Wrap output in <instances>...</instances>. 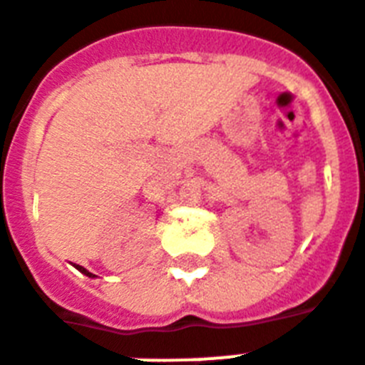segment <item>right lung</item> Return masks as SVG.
Instances as JSON below:
<instances>
[{"mask_svg":"<svg viewBox=\"0 0 365 365\" xmlns=\"http://www.w3.org/2000/svg\"><path fill=\"white\" fill-rule=\"evenodd\" d=\"M76 268L80 269V272H82V274H86V275H88V277H96V275L91 274V272H88V269H86V268H82V266H76Z\"/></svg>","mask_w":365,"mask_h":365,"instance_id":"right-lung-1","label":"right lung"}]
</instances>
